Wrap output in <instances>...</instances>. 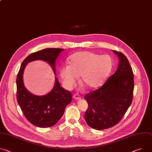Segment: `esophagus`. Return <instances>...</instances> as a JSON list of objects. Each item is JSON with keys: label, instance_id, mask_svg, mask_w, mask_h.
Returning a JSON list of instances; mask_svg holds the SVG:
<instances>
[{"label": "esophagus", "instance_id": "obj_1", "mask_svg": "<svg viewBox=\"0 0 152 152\" xmlns=\"http://www.w3.org/2000/svg\"><path fill=\"white\" fill-rule=\"evenodd\" d=\"M73 98H74V99H80V98H81V97L78 94H75L74 95H73Z\"/></svg>", "mask_w": 152, "mask_h": 152}]
</instances>
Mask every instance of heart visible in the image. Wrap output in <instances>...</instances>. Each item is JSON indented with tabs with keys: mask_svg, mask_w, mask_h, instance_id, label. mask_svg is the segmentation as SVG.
I'll use <instances>...</instances> for the list:
<instances>
[{
	"mask_svg": "<svg viewBox=\"0 0 152 152\" xmlns=\"http://www.w3.org/2000/svg\"><path fill=\"white\" fill-rule=\"evenodd\" d=\"M113 66V59L108 55H101L91 51H79L69 58L68 65L59 70L62 84L66 89L73 88L78 76L88 88H96L103 84Z\"/></svg>",
	"mask_w": 152,
	"mask_h": 152,
	"instance_id": "1",
	"label": "heart"
}]
</instances>
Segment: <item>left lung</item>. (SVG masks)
<instances>
[{"instance_id":"left-lung-1","label":"left lung","mask_w":152,"mask_h":152,"mask_svg":"<svg viewBox=\"0 0 152 152\" xmlns=\"http://www.w3.org/2000/svg\"><path fill=\"white\" fill-rule=\"evenodd\" d=\"M119 58L115 73L99 88L87 94L88 107L85 119L96 130L112 127L121 120L132 104L134 90L132 68L123 53L113 50Z\"/></svg>"}]
</instances>
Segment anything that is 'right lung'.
Here are the masks:
<instances>
[{"label": "right lung", "mask_w": 152, "mask_h": 152, "mask_svg": "<svg viewBox=\"0 0 152 152\" xmlns=\"http://www.w3.org/2000/svg\"><path fill=\"white\" fill-rule=\"evenodd\" d=\"M63 48H46L30 54L23 62L18 74L17 100L22 111L29 122L39 127H49L56 124L62 116L66 106L72 99L70 91L65 90L56 77L52 90L44 96H36L26 89L23 73L28 62L42 60L48 62L56 75V60Z\"/></svg>", "instance_id": "right-lung-1"}]
</instances>
